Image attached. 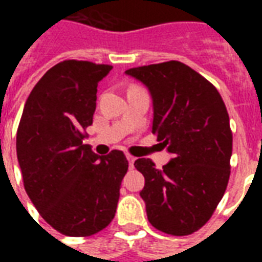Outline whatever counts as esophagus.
Here are the masks:
<instances>
[{
    "instance_id": "esophagus-1",
    "label": "esophagus",
    "mask_w": 262,
    "mask_h": 262,
    "mask_svg": "<svg viewBox=\"0 0 262 262\" xmlns=\"http://www.w3.org/2000/svg\"><path fill=\"white\" fill-rule=\"evenodd\" d=\"M126 159H127V161H129V167L133 168V164H135V161H136V157H133V156H130V154H127V156H126Z\"/></svg>"
}]
</instances>
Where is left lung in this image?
<instances>
[{"instance_id":"left-lung-1","label":"left lung","mask_w":262,"mask_h":262,"mask_svg":"<svg viewBox=\"0 0 262 262\" xmlns=\"http://www.w3.org/2000/svg\"><path fill=\"white\" fill-rule=\"evenodd\" d=\"M147 86L153 99V127L172 159L156 168L137 159L144 177L140 196L151 225L172 236L199 230L213 214L230 177L233 135L217 90L181 61L125 71Z\"/></svg>"}]
</instances>
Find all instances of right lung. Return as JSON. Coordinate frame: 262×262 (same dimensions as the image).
Here are the masks:
<instances>
[{"label":"right lung","mask_w":262,"mask_h":262,"mask_svg":"<svg viewBox=\"0 0 262 262\" xmlns=\"http://www.w3.org/2000/svg\"><path fill=\"white\" fill-rule=\"evenodd\" d=\"M112 66L64 60L26 99L16 133L24 187L37 212L66 236H92L112 222L127 160L84 144L97 108L98 82Z\"/></svg>","instance_id":"1"}]
</instances>
